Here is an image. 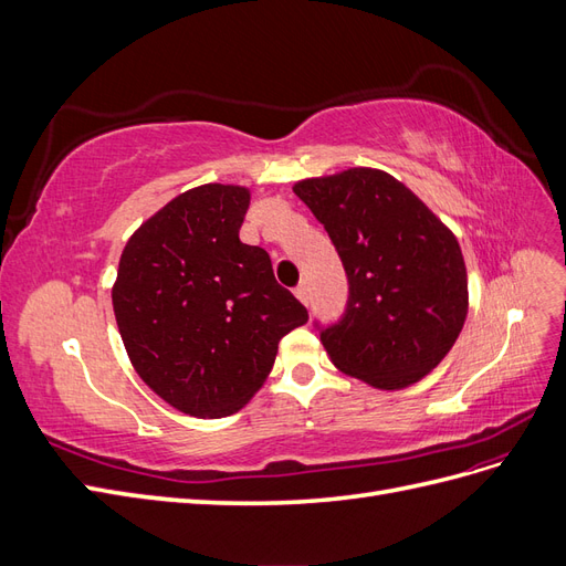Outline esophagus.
I'll use <instances>...</instances> for the list:
<instances>
[{"label":"esophagus","mask_w":566,"mask_h":566,"mask_svg":"<svg viewBox=\"0 0 566 566\" xmlns=\"http://www.w3.org/2000/svg\"><path fill=\"white\" fill-rule=\"evenodd\" d=\"M295 297L302 302V304H310V287H306V283H300L295 287Z\"/></svg>","instance_id":"34e87169"}]
</instances>
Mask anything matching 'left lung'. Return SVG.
I'll list each match as a JSON object with an SVG mask.
<instances>
[{"instance_id": "8db88e82", "label": "left lung", "mask_w": 566, "mask_h": 566, "mask_svg": "<svg viewBox=\"0 0 566 566\" xmlns=\"http://www.w3.org/2000/svg\"><path fill=\"white\" fill-rule=\"evenodd\" d=\"M349 279L347 314L321 333L335 368L375 389L420 382L468 318L455 233L406 184L375 167L295 181Z\"/></svg>"}]
</instances>
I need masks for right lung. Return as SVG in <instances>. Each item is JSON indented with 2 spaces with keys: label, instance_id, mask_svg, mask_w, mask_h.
Returning a JSON list of instances; mask_svg holds the SVG:
<instances>
[{
  "label": "right lung",
  "instance_id": "add662e5",
  "mask_svg": "<svg viewBox=\"0 0 566 566\" xmlns=\"http://www.w3.org/2000/svg\"><path fill=\"white\" fill-rule=\"evenodd\" d=\"M250 188L202 184L136 229L119 254L113 312L134 370L193 418L241 410L266 382L279 342L310 314L241 231Z\"/></svg>",
  "mask_w": 566,
  "mask_h": 566
}]
</instances>
